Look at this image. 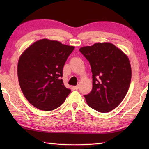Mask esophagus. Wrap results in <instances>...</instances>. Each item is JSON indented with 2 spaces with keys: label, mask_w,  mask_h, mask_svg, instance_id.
Masks as SVG:
<instances>
[{
  "label": "esophagus",
  "mask_w": 149,
  "mask_h": 149,
  "mask_svg": "<svg viewBox=\"0 0 149 149\" xmlns=\"http://www.w3.org/2000/svg\"><path fill=\"white\" fill-rule=\"evenodd\" d=\"M79 85H76V86H74V89H75V90H77L78 89H79Z\"/></svg>",
  "instance_id": "34e87169"
}]
</instances>
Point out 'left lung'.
Returning <instances> with one entry per match:
<instances>
[{"label":"left lung","instance_id":"left-lung-1","mask_svg":"<svg viewBox=\"0 0 149 149\" xmlns=\"http://www.w3.org/2000/svg\"><path fill=\"white\" fill-rule=\"evenodd\" d=\"M79 51L91 68L93 89L84 95L87 104L99 112L119 105L129 89L132 68L127 56L112 43H95Z\"/></svg>","mask_w":149,"mask_h":149}]
</instances>
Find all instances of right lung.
I'll return each instance as SVG.
<instances>
[{
  "label": "right lung",
  "instance_id": "add662e5",
  "mask_svg": "<svg viewBox=\"0 0 149 149\" xmlns=\"http://www.w3.org/2000/svg\"><path fill=\"white\" fill-rule=\"evenodd\" d=\"M75 47L41 39L20 56L17 77L25 97L35 108L51 111L64 102L71 90L61 79L63 68Z\"/></svg>",
  "mask_w": 149,
  "mask_h": 149
}]
</instances>
